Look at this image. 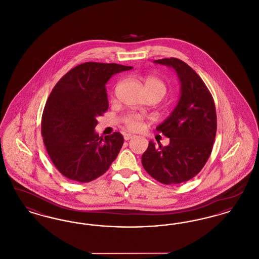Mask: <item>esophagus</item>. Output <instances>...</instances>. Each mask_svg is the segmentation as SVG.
I'll return each instance as SVG.
<instances>
[{
	"label": "esophagus",
	"mask_w": 259,
	"mask_h": 259,
	"mask_svg": "<svg viewBox=\"0 0 259 259\" xmlns=\"http://www.w3.org/2000/svg\"><path fill=\"white\" fill-rule=\"evenodd\" d=\"M133 137H134V136L131 135V134H125V135H124V140H125V141H129V140L132 139Z\"/></svg>",
	"instance_id": "34e87169"
}]
</instances>
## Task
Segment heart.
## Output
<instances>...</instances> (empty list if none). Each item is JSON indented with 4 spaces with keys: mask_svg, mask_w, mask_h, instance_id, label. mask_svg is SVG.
Returning a JSON list of instances; mask_svg holds the SVG:
<instances>
[{
    "mask_svg": "<svg viewBox=\"0 0 259 259\" xmlns=\"http://www.w3.org/2000/svg\"><path fill=\"white\" fill-rule=\"evenodd\" d=\"M144 88L147 95H154L162 99L167 93V87L160 78L148 75L144 78ZM125 127L130 131H138L144 125V117L138 113H129L123 118Z\"/></svg>",
    "mask_w": 259,
    "mask_h": 259,
    "instance_id": "heart-1",
    "label": "heart"
}]
</instances>
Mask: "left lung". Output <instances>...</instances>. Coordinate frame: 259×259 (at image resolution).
Listing matches in <instances>:
<instances>
[{"label": "left lung", "instance_id": "1", "mask_svg": "<svg viewBox=\"0 0 259 259\" xmlns=\"http://www.w3.org/2000/svg\"><path fill=\"white\" fill-rule=\"evenodd\" d=\"M154 63L172 68L181 82L179 103L156 130L170 139L162 147L150 141L142 156L145 170L164 185L183 184L202 170L209 159L217 133L215 106L208 87L197 73L178 58Z\"/></svg>", "mask_w": 259, "mask_h": 259}]
</instances>
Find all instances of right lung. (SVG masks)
I'll list each match as a JSON object with an SVG mask.
<instances>
[{
	"label": "right lung",
	"instance_id": "add662e5",
	"mask_svg": "<svg viewBox=\"0 0 259 259\" xmlns=\"http://www.w3.org/2000/svg\"><path fill=\"white\" fill-rule=\"evenodd\" d=\"M132 67L87 62L70 70L52 89L41 117V135L50 159L64 177L89 183L107 172L123 145L114 132L99 137L97 117L109 108L106 83Z\"/></svg>",
	"mask_w": 259,
	"mask_h": 259
}]
</instances>
